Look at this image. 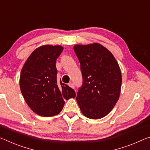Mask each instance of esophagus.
Segmentation results:
<instances>
[{"mask_svg":"<svg viewBox=\"0 0 150 150\" xmlns=\"http://www.w3.org/2000/svg\"><path fill=\"white\" fill-rule=\"evenodd\" d=\"M68 85H69V87H71V88H75V85H74V83H72V82H71V83H69V84H68Z\"/></svg>","mask_w":150,"mask_h":150,"instance_id":"1","label":"esophagus"}]
</instances>
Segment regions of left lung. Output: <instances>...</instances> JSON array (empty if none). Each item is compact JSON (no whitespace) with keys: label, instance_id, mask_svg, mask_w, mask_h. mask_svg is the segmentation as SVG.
I'll use <instances>...</instances> for the list:
<instances>
[{"label":"left lung","instance_id":"obj_1","mask_svg":"<svg viewBox=\"0 0 150 150\" xmlns=\"http://www.w3.org/2000/svg\"><path fill=\"white\" fill-rule=\"evenodd\" d=\"M83 83L76 99L86 117L99 119L112 110L120 96L122 75L113 55L102 45H75Z\"/></svg>","mask_w":150,"mask_h":150}]
</instances>
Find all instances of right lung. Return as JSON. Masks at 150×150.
I'll list each match as a JSON object with an SVG mask.
<instances>
[{
  "instance_id": "add662e5",
  "label": "right lung",
  "mask_w": 150,
  "mask_h": 150,
  "mask_svg": "<svg viewBox=\"0 0 150 150\" xmlns=\"http://www.w3.org/2000/svg\"><path fill=\"white\" fill-rule=\"evenodd\" d=\"M63 47L46 45L37 48L28 58L21 71L20 87L27 105L37 115H58L65 100L75 97L72 88L57 79L55 62Z\"/></svg>"
}]
</instances>
